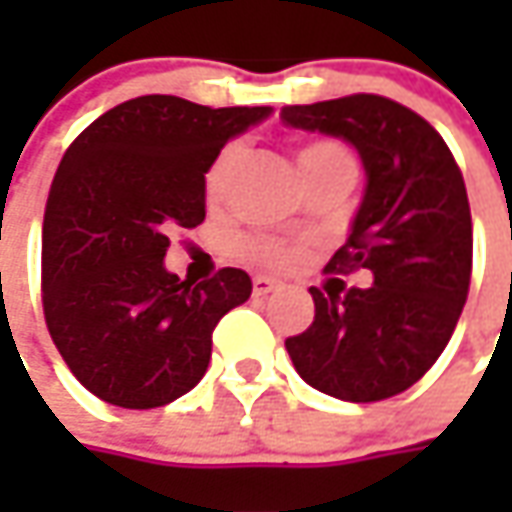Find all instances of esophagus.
<instances>
[{"mask_svg": "<svg viewBox=\"0 0 512 512\" xmlns=\"http://www.w3.org/2000/svg\"><path fill=\"white\" fill-rule=\"evenodd\" d=\"M276 287H279V282L270 279V276H256V279H253V293H256V296H267V293H273Z\"/></svg>", "mask_w": 512, "mask_h": 512, "instance_id": "34e87169", "label": "esophagus"}]
</instances>
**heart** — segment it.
Returning <instances> with one entry per match:
<instances>
[{
    "label": "heart",
    "instance_id": "obj_1",
    "mask_svg": "<svg viewBox=\"0 0 512 512\" xmlns=\"http://www.w3.org/2000/svg\"><path fill=\"white\" fill-rule=\"evenodd\" d=\"M236 159V148H225L216 159L213 165L207 168L205 176V187L210 196H219V190L225 185L227 173H230V165ZM310 159H347L350 162V153L336 145V142H313V145H305L299 150V162H310ZM250 256L262 265H290L296 259V250L285 242H276V239H262V242H253L250 245Z\"/></svg>",
    "mask_w": 512,
    "mask_h": 512
}]
</instances>
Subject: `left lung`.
<instances>
[{
  "label": "left lung",
  "instance_id": "1",
  "mask_svg": "<svg viewBox=\"0 0 512 512\" xmlns=\"http://www.w3.org/2000/svg\"><path fill=\"white\" fill-rule=\"evenodd\" d=\"M287 128L325 133L359 153L364 196L330 270H370L373 285L327 296L285 342L296 373L342 402H382L416 384L442 356L462 316L473 225L462 170L419 113L356 93L287 105Z\"/></svg>",
  "mask_w": 512,
  "mask_h": 512
}]
</instances>
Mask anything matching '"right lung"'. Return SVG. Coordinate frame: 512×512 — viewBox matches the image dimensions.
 <instances>
[{
    "mask_svg": "<svg viewBox=\"0 0 512 512\" xmlns=\"http://www.w3.org/2000/svg\"><path fill=\"white\" fill-rule=\"evenodd\" d=\"M270 113L153 93L102 113L62 156L42 225V305L70 373L102 402L148 410L202 382L213 327L253 282L239 267L182 282L165 267L168 233L205 222L207 168Z\"/></svg>",
    "mask_w": 512,
    "mask_h": 512,
    "instance_id": "add662e5",
    "label": "right lung"
}]
</instances>
